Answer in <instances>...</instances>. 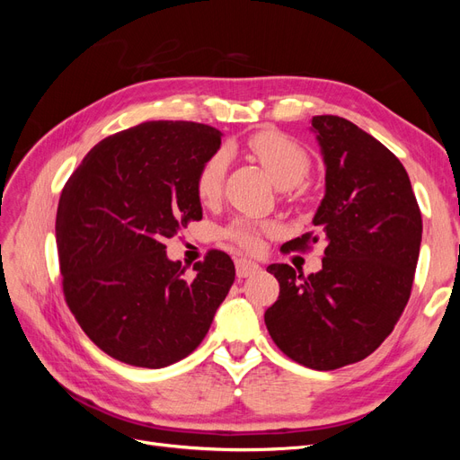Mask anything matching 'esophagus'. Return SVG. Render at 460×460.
Segmentation results:
<instances>
[{"label": "esophagus", "mask_w": 460, "mask_h": 460, "mask_svg": "<svg viewBox=\"0 0 460 460\" xmlns=\"http://www.w3.org/2000/svg\"><path fill=\"white\" fill-rule=\"evenodd\" d=\"M259 270H261V267H259L257 262H253V261H249V259H238V261H235V274H238V278H247V276H252V274H255Z\"/></svg>", "instance_id": "obj_1"}]
</instances>
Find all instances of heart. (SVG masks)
Returning a JSON list of instances; mask_svg holds the SVG:
<instances>
[{
    "instance_id": "1",
    "label": "heart",
    "mask_w": 460,
    "mask_h": 460,
    "mask_svg": "<svg viewBox=\"0 0 460 460\" xmlns=\"http://www.w3.org/2000/svg\"><path fill=\"white\" fill-rule=\"evenodd\" d=\"M247 149L252 151V155L261 163L262 169L270 174L272 182L280 188H294L311 172L309 153L282 132L261 130L249 136ZM226 169L228 153L225 149H217L205 159L196 178V191L203 203H213L220 196ZM264 228H267L264 222L242 217L230 222L225 235L245 249H253L257 247L259 235Z\"/></svg>"
}]
</instances>
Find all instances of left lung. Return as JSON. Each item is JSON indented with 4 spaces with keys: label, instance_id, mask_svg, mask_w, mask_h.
I'll use <instances>...</instances> for the list:
<instances>
[{
    "label": "left lung",
    "instance_id": "left-lung-1",
    "mask_svg": "<svg viewBox=\"0 0 460 460\" xmlns=\"http://www.w3.org/2000/svg\"><path fill=\"white\" fill-rule=\"evenodd\" d=\"M326 166L314 230L286 252L326 242L323 269L303 276L289 264L267 269L280 296L264 313L270 338L314 370L353 365L378 349L411 297L422 217L401 161L341 117H313Z\"/></svg>",
    "mask_w": 460,
    "mask_h": 460
}]
</instances>
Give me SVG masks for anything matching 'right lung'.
Returning <instances> with one entry per match:
<instances>
[{
	"label": "right lung",
	"mask_w": 460,
	"mask_h": 460,
	"mask_svg": "<svg viewBox=\"0 0 460 460\" xmlns=\"http://www.w3.org/2000/svg\"><path fill=\"white\" fill-rule=\"evenodd\" d=\"M220 137L198 122H142L93 146L63 188V294L86 336L120 363L163 368L188 357L234 284L225 252H208L190 280L163 243L201 220L196 178Z\"/></svg>",
	"instance_id": "obj_1"
}]
</instances>
